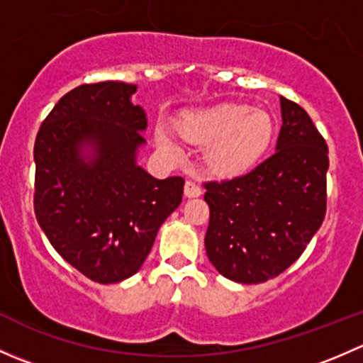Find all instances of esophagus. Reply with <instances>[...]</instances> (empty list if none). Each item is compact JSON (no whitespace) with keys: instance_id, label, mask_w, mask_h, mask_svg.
<instances>
[{"instance_id":"1","label":"esophagus","mask_w":363,"mask_h":363,"mask_svg":"<svg viewBox=\"0 0 363 363\" xmlns=\"http://www.w3.org/2000/svg\"><path fill=\"white\" fill-rule=\"evenodd\" d=\"M184 195L188 196V199H196V196L202 195V186L196 181H186Z\"/></svg>"}]
</instances>
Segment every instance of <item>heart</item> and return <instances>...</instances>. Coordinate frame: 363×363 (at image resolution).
I'll list each match as a JSON object with an SVG mask.
<instances>
[{
  "instance_id": "1",
  "label": "heart",
  "mask_w": 363,
  "mask_h": 363,
  "mask_svg": "<svg viewBox=\"0 0 363 363\" xmlns=\"http://www.w3.org/2000/svg\"><path fill=\"white\" fill-rule=\"evenodd\" d=\"M177 128L189 142L207 145V167L219 175H239L250 170L267 151L274 133L269 113L251 111L240 104L188 112L179 119ZM156 140L167 151H181L164 128L156 130Z\"/></svg>"
}]
</instances>
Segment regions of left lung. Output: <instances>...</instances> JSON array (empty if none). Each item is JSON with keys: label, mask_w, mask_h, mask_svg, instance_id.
Wrapping results in <instances>:
<instances>
[{"label": "left lung", "mask_w": 363, "mask_h": 363, "mask_svg": "<svg viewBox=\"0 0 363 363\" xmlns=\"http://www.w3.org/2000/svg\"><path fill=\"white\" fill-rule=\"evenodd\" d=\"M279 101L276 152L246 175L205 184V250L216 270L235 283H265L284 272L327 211V144L300 105Z\"/></svg>", "instance_id": "1"}]
</instances>
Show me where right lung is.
<instances>
[{"instance_id": "right-lung-1", "label": "right lung", "mask_w": 363, "mask_h": 363, "mask_svg": "<svg viewBox=\"0 0 363 363\" xmlns=\"http://www.w3.org/2000/svg\"><path fill=\"white\" fill-rule=\"evenodd\" d=\"M135 84H84L65 94L35 142V214L52 247L101 284L140 270L160 226L182 202L184 179L137 163L147 117Z\"/></svg>"}]
</instances>
